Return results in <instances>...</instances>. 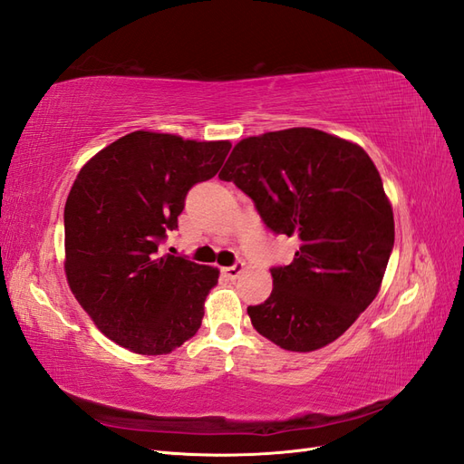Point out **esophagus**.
I'll return each instance as SVG.
<instances>
[{"mask_svg":"<svg viewBox=\"0 0 464 464\" xmlns=\"http://www.w3.org/2000/svg\"><path fill=\"white\" fill-rule=\"evenodd\" d=\"M242 273H244V263L242 261H237V263L230 265V266H224V269H222V275L227 276V278H230V280L237 278Z\"/></svg>","mask_w":464,"mask_h":464,"instance_id":"obj_1","label":"esophagus"}]
</instances>
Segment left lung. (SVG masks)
<instances>
[{"label": "left lung", "instance_id": "8db88e82", "mask_svg": "<svg viewBox=\"0 0 464 464\" xmlns=\"http://www.w3.org/2000/svg\"><path fill=\"white\" fill-rule=\"evenodd\" d=\"M254 201L275 234L294 236L290 265L247 315L292 353L333 343L377 296L395 244L382 176L362 147L312 128L247 137L218 174Z\"/></svg>", "mask_w": 464, "mask_h": 464}]
</instances>
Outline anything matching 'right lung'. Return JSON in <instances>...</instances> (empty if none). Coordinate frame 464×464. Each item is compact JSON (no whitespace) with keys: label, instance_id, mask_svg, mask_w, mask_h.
<instances>
[{"label":"right lung","instance_id":"obj_1","mask_svg":"<svg viewBox=\"0 0 464 464\" xmlns=\"http://www.w3.org/2000/svg\"><path fill=\"white\" fill-rule=\"evenodd\" d=\"M228 141H184L133 131L81 168L63 210L65 275L77 302L110 341L168 354L198 333L218 269L164 257L188 191L213 178Z\"/></svg>","mask_w":464,"mask_h":464}]
</instances>
